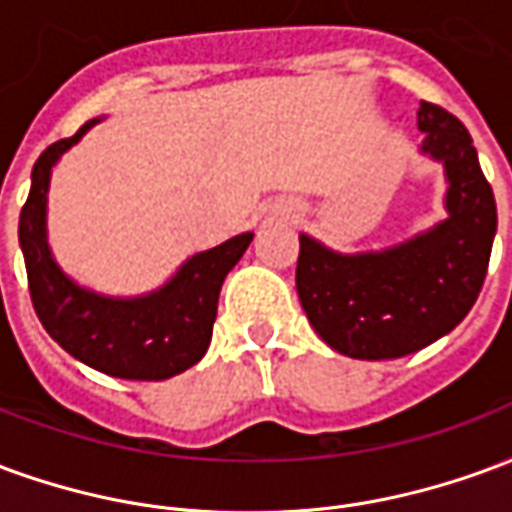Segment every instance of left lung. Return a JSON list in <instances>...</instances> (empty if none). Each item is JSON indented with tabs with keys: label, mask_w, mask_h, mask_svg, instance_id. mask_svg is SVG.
Wrapping results in <instances>:
<instances>
[{
	"label": "left lung",
	"mask_w": 512,
	"mask_h": 512,
	"mask_svg": "<svg viewBox=\"0 0 512 512\" xmlns=\"http://www.w3.org/2000/svg\"><path fill=\"white\" fill-rule=\"evenodd\" d=\"M419 153L447 178V219L381 252L340 255L299 235L296 290L312 329L351 359H397L452 332L480 296L496 235V202L472 136L422 101Z\"/></svg>",
	"instance_id": "8db88e82"
}]
</instances>
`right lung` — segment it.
I'll return each instance as SVG.
<instances>
[{
	"label": "right lung",
	"mask_w": 512,
	"mask_h": 512,
	"mask_svg": "<svg viewBox=\"0 0 512 512\" xmlns=\"http://www.w3.org/2000/svg\"><path fill=\"white\" fill-rule=\"evenodd\" d=\"M101 117L84 123L71 139L46 147L32 167V186L18 219L29 296L43 329L84 365L128 381H164L200 362L211 345L219 290L255 233L189 257L158 290L115 299L76 285L51 255L46 241V202L51 169Z\"/></svg>",
	"instance_id": "1"
}]
</instances>
